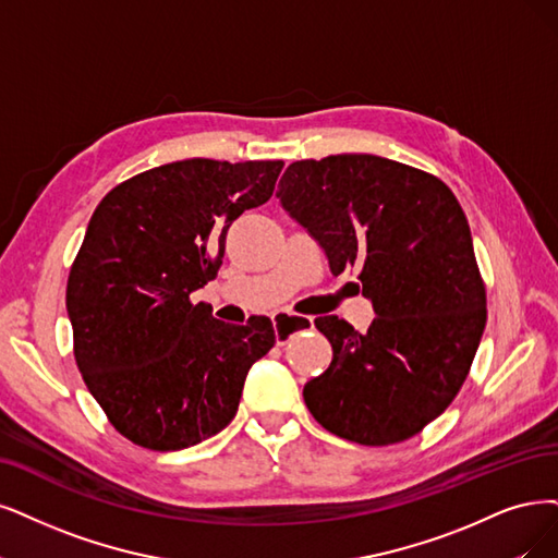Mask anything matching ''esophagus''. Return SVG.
I'll list each match as a JSON object with an SVG mask.
<instances>
[{"label":"esophagus","mask_w":558,"mask_h":558,"mask_svg":"<svg viewBox=\"0 0 558 558\" xmlns=\"http://www.w3.org/2000/svg\"><path fill=\"white\" fill-rule=\"evenodd\" d=\"M315 322L313 317H303V315H292V313H278L274 315V328H276V340L278 344H287V340H292V331H303V328H313Z\"/></svg>","instance_id":"34e87169"}]
</instances>
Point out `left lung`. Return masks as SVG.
<instances>
[{"label":"left lung","instance_id":"8db88e82","mask_svg":"<svg viewBox=\"0 0 558 558\" xmlns=\"http://www.w3.org/2000/svg\"><path fill=\"white\" fill-rule=\"evenodd\" d=\"M276 197L333 276L359 268L377 315L365 333L333 315L315 319L333 361L303 388L311 414L361 446L418 435L460 393L487 319L458 197L435 174L369 154L296 160Z\"/></svg>","mask_w":558,"mask_h":558}]
</instances>
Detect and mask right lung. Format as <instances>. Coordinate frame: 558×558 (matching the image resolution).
Instances as JSON below:
<instances>
[{"mask_svg": "<svg viewBox=\"0 0 558 558\" xmlns=\"http://www.w3.org/2000/svg\"><path fill=\"white\" fill-rule=\"evenodd\" d=\"M282 165L177 160L119 183L96 206L66 311L82 379L129 441L181 450L236 416L247 369L276 344L274 324H225L191 292L216 278L227 230L268 202Z\"/></svg>", "mask_w": 558, "mask_h": 558, "instance_id": "1", "label": "right lung"}]
</instances>
